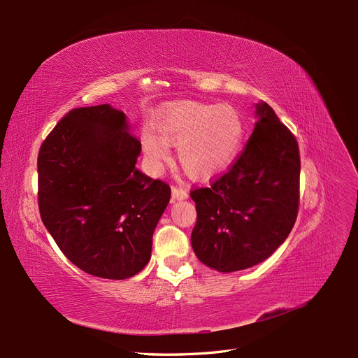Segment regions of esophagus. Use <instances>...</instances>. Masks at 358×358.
Here are the masks:
<instances>
[{
    "mask_svg": "<svg viewBox=\"0 0 358 358\" xmlns=\"http://www.w3.org/2000/svg\"><path fill=\"white\" fill-rule=\"evenodd\" d=\"M189 197V192L180 189V187H173V200H185Z\"/></svg>",
    "mask_w": 358,
    "mask_h": 358,
    "instance_id": "obj_1",
    "label": "esophagus"
}]
</instances>
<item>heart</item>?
I'll list each match as a JSON object with an SVG mask.
<instances>
[{
  "mask_svg": "<svg viewBox=\"0 0 358 358\" xmlns=\"http://www.w3.org/2000/svg\"><path fill=\"white\" fill-rule=\"evenodd\" d=\"M155 133L142 136L145 155L153 168L158 169L169 158L168 146H178V161L185 173L209 180L236 159L245 124L241 113L229 103L177 101L159 111Z\"/></svg>",
  "mask_w": 358,
  "mask_h": 358,
  "instance_id": "b5f03b06",
  "label": "heart"
}]
</instances>
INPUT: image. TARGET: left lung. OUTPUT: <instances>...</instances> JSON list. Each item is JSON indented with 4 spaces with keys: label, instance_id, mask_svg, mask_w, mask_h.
<instances>
[{
    "label": "left lung",
    "instance_id": "left-lung-1",
    "mask_svg": "<svg viewBox=\"0 0 358 358\" xmlns=\"http://www.w3.org/2000/svg\"><path fill=\"white\" fill-rule=\"evenodd\" d=\"M243 153L210 187L190 193L197 221L192 247L203 265L236 272L266 260L297 220L300 153L291 131L266 103Z\"/></svg>",
    "mask_w": 358,
    "mask_h": 358
}]
</instances>
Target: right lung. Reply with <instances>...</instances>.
Wrapping results in <instances>:
<instances>
[{
	"label": "right lung",
	"instance_id": "obj_1",
	"mask_svg": "<svg viewBox=\"0 0 358 358\" xmlns=\"http://www.w3.org/2000/svg\"><path fill=\"white\" fill-rule=\"evenodd\" d=\"M141 150L126 114L108 103L71 110L41 146L42 222L89 275L127 279L150 260L171 189L136 168Z\"/></svg>",
	"mask_w": 358,
	"mask_h": 358
}]
</instances>
